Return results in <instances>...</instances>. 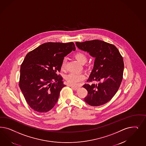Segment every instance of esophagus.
Instances as JSON below:
<instances>
[{
  "label": "esophagus",
  "mask_w": 146,
  "mask_h": 146,
  "mask_svg": "<svg viewBox=\"0 0 146 146\" xmlns=\"http://www.w3.org/2000/svg\"><path fill=\"white\" fill-rule=\"evenodd\" d=\"M70 86L71 88L73 90H77L78 89V87H76V86H71V85H70Z\"/></svg>",
  "instance_id": "esophagus-1"
}]
</instances>
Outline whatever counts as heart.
<instances>
[{
    "label": "heart",
    "mask_w": 146,
    "mask_h": 146,
    "mask_svg": "<svg viewBox=\"0 0 146 146\" xmlns=\"http://www.w3.org/2000/svg\"><path fill=\"white\" fill-rule=\"evenodd\" d=\"M74 57L81 64H84L87 61V57L82 52H77L75 54ZM66 67V60L64 59L61 64V69L64 70ZM66 80L68 84L76 86H78L81 81L85 79V75L82 73L76 74V73H70L66 75Z\"/></svg>",
    "instance_id": "1"
}]
</instances>
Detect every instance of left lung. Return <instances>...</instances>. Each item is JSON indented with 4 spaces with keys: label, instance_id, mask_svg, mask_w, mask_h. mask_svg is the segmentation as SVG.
Here are the masks:
<instances>
[{
    "label": "left lung",
    "instance_id": "obj_1",
    "mask_svg": "<svg viewBox=\"0 0 146 146\" xmlns=\"http://www.w3.org/2000/svg\"><path fill=\"white\" fill-rule=\"evenodd\" d=\"M80 49L89 52L95 58L94 69L88 82L101 81L98 84H85L88 91L84 101L91 106H98L108 103L117 93L123 78L124 63L117 48L112 44L94 40L76 42Z\"/></svg>",
    "mask_w": 146,
    "mask_h": 146
}]
</instances>
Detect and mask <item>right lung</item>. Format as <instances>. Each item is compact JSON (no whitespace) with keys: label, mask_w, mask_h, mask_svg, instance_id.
<instances>
[{"label":"right lung","mask_w":146,"mask_h":146,"mask_svg":"<svg viewBox=\"0 0 146 146\" xmlns=\"http://www.w3.org/2000/svg\"><path fill=\"white\" fill-rule=\"evenodd\" d=\"M74 43L47 42L29 52L20 67L19 87L28 105L46 113L52 110L66 86L60 72L64 57L72 50Z\"/></svg>","instance_id":"1"}]
</instances>
